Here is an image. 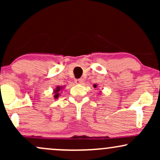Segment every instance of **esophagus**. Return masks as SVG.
<instances>
[{"label": "esophagus", "instance_id": "1", "mask_svg": "<svg viewBox=\"0 0 160 160\" xmlns=\"http://www.w3.org/2000/svg\"><path fill=\"white\" fill-rule=\"evenodd\" d=\"M75 82L77 84H82L83 83V80L82 79H78V80H75Z\"/></svg>", "mask_w": 160, "mask_h": 160}]
</instances>
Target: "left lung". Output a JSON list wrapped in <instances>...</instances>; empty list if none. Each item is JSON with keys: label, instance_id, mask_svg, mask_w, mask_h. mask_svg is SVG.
<instances>
[{"label": "left lung", "instance_id": "1", "mask_svg": "<svg viewBox=\"0 0 160 160\" xmlns=\"http://www.w3.org/2000/svg\"><path fill=\"white\" fill-rule=\"evenodd\" d=\"M97 86H97V84H94V85H93V87H94V88H96ZM99 94H100V93H99Z\"/></svg>", "mask_w": 160, "mask_h": 160}]
</instances>
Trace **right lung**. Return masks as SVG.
I'll return each instance as SVG.
<instances>
[{"instance_id":"obj_1","label":"right lung","mask_w":160,"mask_h":160,"mask_svg":"<svg viewBox=\"0 0 160 160\" xmlns=\"http://www.w3.org/2000/svg\"><path fill=\"white\" fill-rule=\"evenodd\" d=\"M64 87H65V86H57L56 89H54V90H53V92H52L53 98H54V99H57L60 96V94H61L62 91L63 90Z\"/></svg>"}]
</instances>
